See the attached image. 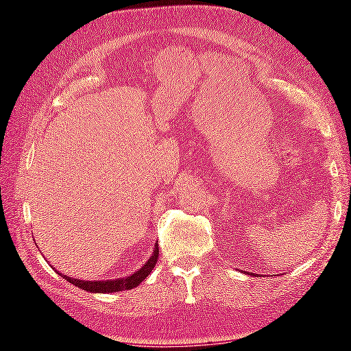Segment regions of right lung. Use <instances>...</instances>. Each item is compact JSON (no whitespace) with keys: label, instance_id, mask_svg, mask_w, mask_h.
I'll list each match as a JSON object with an SVG mask.
<instances>
[{"label":"right lung","instance_id":"obj_1","mask_svg":"<svg viewBox=\"0 0 351 351\" xmlns=\"http://www.w3.org/2000/svg\"><path fill=\"white\" fill-rule=\"evenodd\" d=\"M158 255H159V247L156 245L154 246V251L152 254L150 260H148L139 271H136L133 276L125 277V278H117V280H105V282H97V280L86 282V280H80V278H71L68 276H64V278H66L69 283L75 285V287H79L80 289L90 291V293H116V291L132 289L134 287H138V285L144 280L148 274H150L152 269L156 266Z\"/></svg>","mask_w":351,"mask_h":351}]
</instances>
